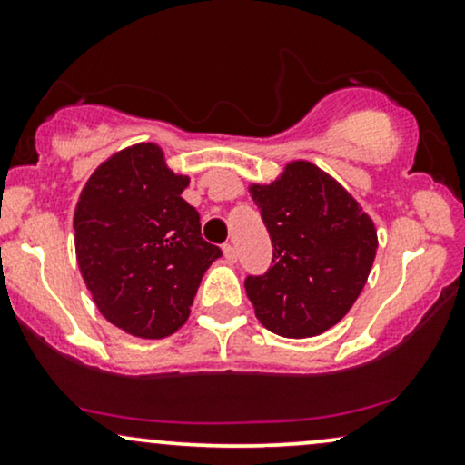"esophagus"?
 <instances>
[{
    "label": "esophagus",
    "mask_w": 465,
    "mask_h": 465,
    "mask_svg": "<svg viewBox=\"0 0 465 465\" xmlns=\"http://www.w3.org/2000/svg\"><path fill=\"white\" fill-rule=\"evenodd\" d=\"M223 255H225L227 262H236L238 260V251L233 244H225V247H223Z\"/></svg>",
    "instance_id": "esophagus-1"
}]
</instances>
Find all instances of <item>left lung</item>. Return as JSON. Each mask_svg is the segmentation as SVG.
Segmentation results:
<instances>
[{"label":"left lung","mask_w":465,"mask_h":465,"mask_svg":"<svg viewBox=\"0 0 465 465\" xmlns=\"http://www.w3.org/2000/svg\"><path fill=\"white\" fill-rule=\"evenodd\" d=\"M273 264L244 280L255 317L286 339L317 336L359 300L376 258L373 221L339 181L311 162H291L271 183H251Z\"/></svg>","instance_id":"left-lung-1"}]
</instances>
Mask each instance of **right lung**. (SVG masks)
Listing matches in <instances>:
<instances>
[{
    "mask_svg": "<svg viewBox=\"0 0 465 465\" xmlns=\"http://www.w3.org/2000/svg\"><path fill=\"white\" fill-rule=\"evenodd\" d=\"M157 143L111 154L74 210L80 275L103 317L140 339H163L188 322L201 277L221 249L201 238L199 212Z\"/></svg>",
    "mask_w": 465,
    "mask_h": 465,
    "instance_id": "add662e5",
    "label": "right lung"
}]
</instances>
